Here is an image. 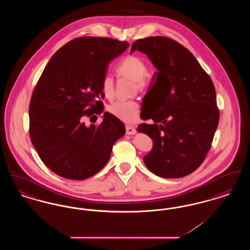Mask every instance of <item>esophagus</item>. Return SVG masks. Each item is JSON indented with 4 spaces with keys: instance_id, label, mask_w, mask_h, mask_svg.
Segmentation results:
<instances>
[{
    "instance_id": "obj_1",
    "label": "esophagus",
    "mask_w": 250,
    "mask_h": 250,
    "mask_svg": "<svg viewBox=\"0 0 250 250\" xmlns=\"http://www.w3.org/2000/svg\"><path fill=\"white\" fill-rule=\"evenodd\" d=\"M125 130H126V134L127 135H134V134L137 133L136 128L134 126H132V125H126L125 126Z\"/></svg>"
}]
</instances>
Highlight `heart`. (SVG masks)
Segmentation results:
<instances>
[{"label":"heart","instance_id":"b5f03b06","mask_svg":"<svg viewBox=\"0 0 250 250\" xmlns=\"http://www.w3.org/2000/svg\"><path fill=\"white\" fill-rule=\"evenodd\" d=\"M115 72L118 77L127 78L133 81L134 90L143 91L146 87L144 76L147 72V65L143 60L129 55L116 66ZM102 91L107 98H111L114 94V80L111 76L106 75L102 79ZM107 112L125 123H133L138 119L140 113V104L131 99L126 101H117L107 107Z\"/></svg>","mask_w":250,"mask_h":250}]
</instances>
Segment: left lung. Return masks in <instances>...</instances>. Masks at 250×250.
<instances>
[{
    "label": "left lung",
    "mask_w": 250,
    "mask_h": 250,
    "mask_svg": "<svg viewBox=\"0 0 250 250\" xmlns=\"http://www.w3.org/2000/svg\"><path fill=\"white\" fill-rule=\"evenodd\" d=\"M136 49L157 68L153 80L163 93L155 110L161 112L143 116L154 123L139 125L138 130L154 143L143 161L159 177H184L202 165L218 125L214 83L190 51L171 38L138 39L130 52Z\"/></svg>",
    "instance_id": "8db88e82"
}]
</instances>
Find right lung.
<instances>
[{"mask_svg": "<svg viewBox=\"0 0 250 250\" xmlns=\"http://www.w3.org/2000/svg\"><path fill=\"white\" fill-rule=\"evenodd\" d=\"M128 47L108 37L75 38L53 54L39 78L29 106L30 139L44 164L61 177L95 175L125 135V125L107 112L97 126H87L84 118L92 122L103 112L102 79L109 62Z\"/></svg>", "mask_w": 250, "mask_h": 250, "instance_id": "obj_1", "label": "right lung"}]
</instances>
